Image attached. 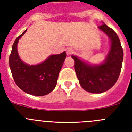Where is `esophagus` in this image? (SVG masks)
<instances>
[{"label":"esophagus","mask_w":132,"mask_h":132,"mask_svg":"<svg viewBox=\"0 0 132 132\" xmlns=\"http://www.w3.org/2000/svg\"><path fill=\"white\" fill-rule=\"evenodd\" d=\"M73 52V50L72 48H70V47H68V48L66 49V53H67V55H71L72 54Z\"/></svg>","instance_id":"1"}]
</instances>
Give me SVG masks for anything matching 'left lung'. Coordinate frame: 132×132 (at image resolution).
Segmentation results:
<instances>
[{"label":"left lung","mask_w":132,"mask_h":132,"mask_svg":"<svg viewBox=\"0 0 132 132\" xmlns=\"http://www.w3.org/2000/svg\"><path fill=\"white\" fill-rule=\"evenodd\" d=\"M98 28L106 34L111 40V48L104 63L91 66L72 55L80 86L92 93H104L114 86L120 73L123 57V49L116 32L105 24Z\"/></svg>","instance_id":"obj_1"}]
</instances>
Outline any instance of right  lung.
I'll list each match as a JSON object with an SVG mask.
<instances>
[{
  "mask_svg": "<svg viewBox=\"0 0 132 132\" xmlns=\"http://www.w3.org/2000/svg\"><path fill=\"white\" fill-rule=\"evenodd\" d=\"M14 41L9 57L12 75L18 87L28 94L44 96L53 90L57 85L59 73L66 57V53L50 56L38 65H28L22 61L17 52V44L26 31Z\"/></svg>",
  "mask_w": 132,
  "mask_h": 132,
  "instance_id": "add662e5",
  "label": "right lung"
}]
</instances>
